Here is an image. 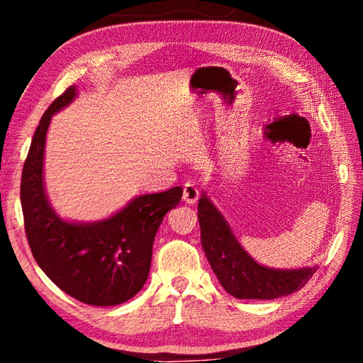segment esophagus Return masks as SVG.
<instances>
[{"instance_id": "esophagus-1", "label": "esophagus", "mask_w": 363, "mask_h": 363, "mask_svg": "<svg viewBox=\"0 0 363 363\" xmlns=\"http://www.w3.org/2000/svg\"><path fill=\"white\" fill-rule=\"evenodd\" d=\"M199 196H200V190H199V187L195 186V184L187 182L186 186H184L182 200L186 201L187 205H195L196 200H199Z\"/></svg>"}]
</instances>
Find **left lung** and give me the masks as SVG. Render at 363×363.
<instances>
[{"label":"left lung","instance_id":"left-lung-1","mask_svg":"<svg viewBox=\"0 0 363 363\" xmlns=\"http://www.w3.org/2000/svg\"><path fill=\"white\" fill-rule=\"evenodd\" d=\"M201 247L224 290L238 299H275L303 288L315 267L272 269L256 262L233 235L230 225L203 192L199 200Z\"/></svg>","mask_w":363,"mask_h":363}]
</instances>
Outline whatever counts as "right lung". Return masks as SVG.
Listing matches in <instances>:
<instances>
[{"instance_id":"obj_1","label":"right lung","mask_w":363,"mask_h":363,"mask_svg":"<svg viewBox=\"0 0 363 363\" xmlns=\"http://www.w3.org/2000/svg\"><path fill=\"white\" fill-rule=\"evenodd\" d=\"M77 97L70 86L59 96L33 134L22 169L21 203L35 261L60 290L91 306H116L140 291L149 277L157 230L181 201L182 187L145 194L96 223H70L49 203L43 162L51 116Z\"/></svg>"}]
</instances>
